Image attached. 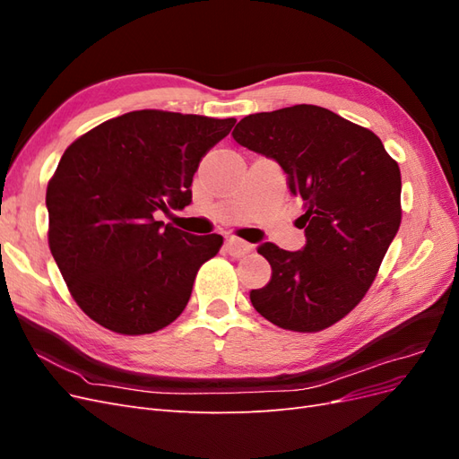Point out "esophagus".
I'll list each match as a JSON object with an SVG mask.
<instances>
[{"label": "esophagus", "instance_id": "1", "mask_svg": "<svg viewBox=\"0 0 459 459\" xmlns=\"http://www.w3.org/2000/svg\"><path fill=\"white\" fill-rule=\"evenodd\" d=\"M251 248H253L251 245L241 241V239H238V238H228V239H226V251H228L231 256H235V258H241V256L248 255V253H251Z\"/></svg>", "mask_w": 459, "mask_h": 459}]
</instances>
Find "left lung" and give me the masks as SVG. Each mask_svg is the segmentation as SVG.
I'll list each match as a JSON object with an SVG mask.
<instances>
[{
    "label": "left lung",
    "mask_w": 459,
    "mask_h": 459,
    "mask_svg": "<svg viewBox=\"0 0 459 459\" xmlns=\"http://www.w3.org/2000/svg\"><path fill=\"white\" fill-rule=\"evenodd\" d=\"M231 135L280 164L304 203L302 251L258 247L272 280L251 290L255 310L289 331L337 324L368 293L400 228L398 162L371 130L317 105L248 115Z\"/></svg>",
    "instance_id": "obj_1"
}]
</instances>
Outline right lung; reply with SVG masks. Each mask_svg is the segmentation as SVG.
Instances as JSON below:
<instances>
[{"instance_id": "1", "label": "right lung", "mask_w": 459, "mask_h": 459, "mask_svg": "<svg viewBox=\"0 0 459 459\" xmlns=\"http://www.w3.org/2000/svg\"><path fill=\"white\" fill-rule=\"evenodd\" d=\"M235 118L132 110L68 145L48 184L49 248L78 307L120 335L155 333L184 312L221 235L155 218L191 203L193 174Z\"/></svg>"}]
</instances>
